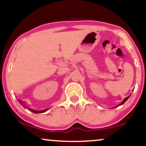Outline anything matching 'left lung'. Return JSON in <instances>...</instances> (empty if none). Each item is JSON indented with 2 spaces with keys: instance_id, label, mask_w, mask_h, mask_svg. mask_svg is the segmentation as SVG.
Wrapping results in <instances>:
<instances>
[{
  "instance_id": "8db88e82",
  "label": "left lung",
  "mask_w": 146,
  "mask_h": 146,
  "mask_svg": "<svg viewBox=\"0 0 146 146\" xmlns=\"http://www.w3.org/2000/svg\"><path fill=\"white\" fill-rule=\"evenodd\" d=\"M131 95H130V96H129L128 97H127V98H125L124 99H123V101H122V102L121 103H120L119 104V105H117V106H115V107H117V106H120V105H123V104L125 103V101L127 100V99H128L129 98V97H130L131 96ZM115 107H114V108H115Z\"/></svg>"
}]
</instances>
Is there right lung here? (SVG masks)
Wrapping results in <instances>:
<instances>
[{
    "label": "right lung",
    "instance_id": "right-lung-1",
    "mask_svg": "<svg viewBox=\"0 0 146 146\" xmlns=\"http://www.w3.org/2000/svg\"><path fill=\"white\" fill-rule=\"evenodd\" d=\"M18 101H19V103L23 106V107L27 108L28 110H30V111H31V112H32L35 113V114H38V113H43V112H46V111H47V110H48V108H46V109H44V110H36L32 109V108H28L27 106L26 105H25V102H23V101H20V100H19V99H18Z\"/></svg>",
    "mask_w": 146,
    "mask_h": 146
}]
</instances>
